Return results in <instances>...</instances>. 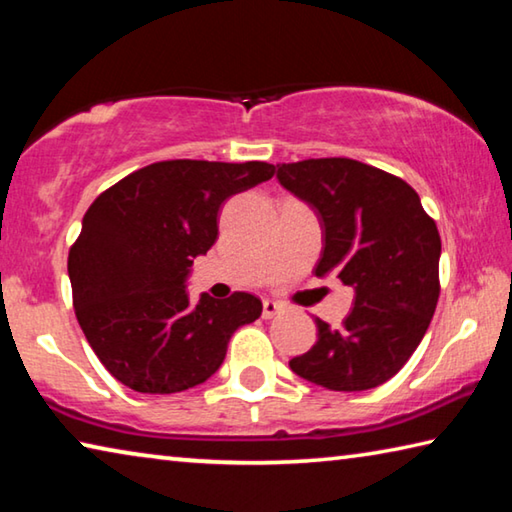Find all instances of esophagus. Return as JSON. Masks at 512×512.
I'll return each mask as SVG.
<instances>
[{
    "label": "esophagus",
    "instance_id": "34e87169",
    "mask_svg": "<svg viewBox=\"0 0 512 512\" xmlns=\"http://www.w3.org/2000/svg\"><path fill=\"white\" fill-rule=\"evenodd\" d=\"M282 311V305L280 302H275V300H264L262 302V316L268 320V318H275L277 314H280Z\"/></svg>",
    "mask_w": 512,
    "mask_h": 512
}]
</instances>
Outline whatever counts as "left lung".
I'll return each instance as SVG.
<instances>
[{
    "mask_svg": "<svg viewBox=\"0 0 512 512\" xmlns=\"http://www.w3.org/2000/svg\"><path fill=\"white\" fill-rule=\"evenodd\" d=\"M284 189L314 207L325 246L316 275L354 289L341 329L316 318L318 341L289 361L329 391H368L400 372L438 305L440 235L402 178L350 158L277 164Z\"/></svg>",
    "mask_w": 512,
    "mask_h": 512,
    "instance_id": "1",
    "label": "left lung"
}]
</instances>
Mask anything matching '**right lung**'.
<instances>
[{
	"label": "right lung",
	"mask_w": 512,
	"mask_h": 512,
	"mask_svg": "<svg viewBox=\"0 0 512 512\" xmlns=\"http://www.w3.org/2000/svg\"><path fill=\"white\" fill-rule=\"evenodd\" d=\"M273 173L268 162L164 160L90 205L67 271L85 339L121 384L153 395L203 384L230 336L262 316V300L244 291L192 302L185 280L219 235L223 201Z\"/></svg>",
	"instance_id": "right-lung-1"
}]
</instances>
